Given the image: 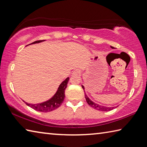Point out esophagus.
Instances as JSON below:
<instances>
[{
	"mask_svg": "<svg viewBox=\"0 0 147 147\" xmlns=\"http://www.w3.org/2000/svg\"><path fill=\"white\" fill-rule=\"evenodd\" d=\"M79 74H81V71H80L79 69H76V70L74 71L72 76H78Z\"/></svg>",
	"mask_w": 147,
	"mask_h": 147,
	"instance_id": "esophagus-1",
	"label": "esophagus"
}]
</instances>
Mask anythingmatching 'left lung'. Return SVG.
Wrapping results in <instances>:
<instances>
[{"instance_id":"1","label":"left lung","mask_w":147,"mask_h":147,"mask_svg":"<svg viewBox=\"0 0 147 147\" xmlns=\"http://www.w3.org/2000/svg\"><path fill=\"white\" fill-rule=\"evenodd\" d=\"M111 48L115 49V47H112V46H111ZM82 88L84 91L85 88H84V86L82 85ZM84 95H85V98H86V102H87V103L89 104L91 107L94 108L95 109H96L98 111H109L113 110L115 107L116 108V107H106V106H101V105H99V104L95 103V102L91 100L87 96L86 93H85V91H84Z\"/></svg>"}]
</instances>
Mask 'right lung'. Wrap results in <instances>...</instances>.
<instances>
[{
  "instance_id": "1",
  "label": "right lung",
  "mask_w": 147,
  "mask_h": 147,
  "mask_svg": "<svg viewBox=\"0 0 147 147\" xmlns=\"http://www.w3.org/2000/svg\"><path fill=\"white\" fill-rule=\"evenodd\" d=\"M45 40H38L34 42H32V43L29 44V45H32V44L35 43H39ZM70 78L67 77L65 80H64L61 83L59 87L57 88V90L56 93L52 96L48 100L45 101L39 104H29L27 102L24 101L27 106L30 107L32 108L33 109L38 111L43 112V113H47L52 111L56 109L57 108L59 107L62 104L63 102L64 101V99L65 97V90L66 87H67L68 82L69 81Z\"/></svg>"
}]
</instances>
